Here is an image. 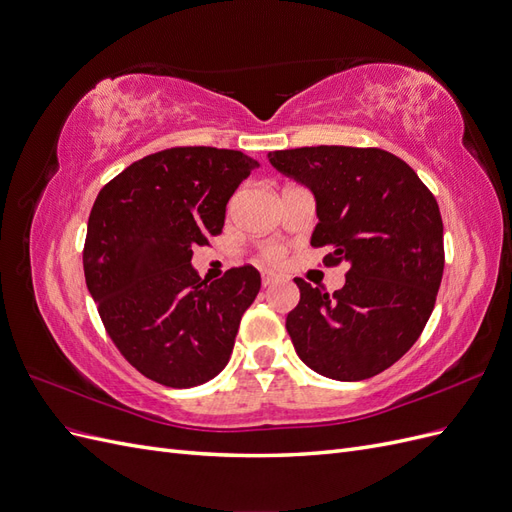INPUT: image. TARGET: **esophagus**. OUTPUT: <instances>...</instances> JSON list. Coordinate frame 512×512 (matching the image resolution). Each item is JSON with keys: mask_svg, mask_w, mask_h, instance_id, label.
<instances>
[{"mask_svg": "<svg viewBox=\"0 0 512 512\" xmlns=\"http://www.w3.org/2000/svg\"><path fill=\"white\" fill-rule=\"evenodd\" d=\"M277 282V275H273V273H269V271H265L262 273V286H273Z\"/></svg>", "mask_w": 512, "mask_h": 512, "instance_id": "34e87169", "label": "esophagus"}]
</instances>
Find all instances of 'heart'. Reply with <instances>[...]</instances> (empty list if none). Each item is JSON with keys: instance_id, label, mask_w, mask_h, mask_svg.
<instances>
[{"instance_id": "heart-1", "label": "heart", "mask_w": 512, "mask_h": 512, "mask_svg": "<svg viewBox=\"0 0 512 512\" xmlns=\"http://www.w3.org/2000/svg\"><path fill=\"white\" fill-rule=\"evenodd\" d=\"M262 258L267 262H280L282 260V247L280 245H269L262 250Z\"/></svg>"}]
</instances>
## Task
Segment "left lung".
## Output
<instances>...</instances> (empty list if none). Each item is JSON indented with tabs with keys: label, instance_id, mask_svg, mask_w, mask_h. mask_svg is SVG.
<instances>
[{
	"label": "left lung",
	"instance_id": "obj_1",
	"mask_svg": "<svg viewBox=\"0 0 512 512\" xmlns=\"http://www.w3.org/2000/svg\"><path fill=\"white\" fill-rule=\"evenodd\" d=\"M269 162L312 190V245L331 250L324 265H350L333 294L294 280L301 301L286 318L294 350L333 380L380 374L414 346L436 305L444 271L436 198L404 160L376 147L284 149Z\"/></svg>",
	"mask_w": 512,
	"mask_h": 512
}]
</instances>
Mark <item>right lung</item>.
<instances>
[{"instance_id":"add662e5","label":"right lung","mask_w":512,"mask_h":512,"mask_svg":"<svg viewBox=\"0 0 512 512\" xmlns=\"http://www.w3.org/2000/svg\"><path fill=\"white\" fill-rule=\"evenodd\" d=\"M256 166L235 149L173 147L130 164L96 198L87 290L119 352L153 382L190 389L230 359L260 273L237 267L209 284L192 247L222 232L230 196Z\"/></svg>"}]
</instances>
